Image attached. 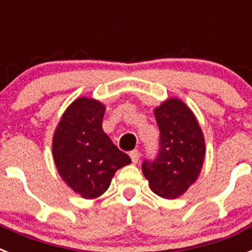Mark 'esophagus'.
<instances>
[{
  "instance_id": "1",
  "label": "esophagus",
  "mask_w": 252,
  "mask_h": 252,
  "mask_svg": "<svg viewBox=\"0 0 252 252\" xmlns=\"http://www.w3.org/2000/svg\"><path fill=\"white\" fill-rule=\"evenodd\" d=\"M130 158H131V160H132L133 164H136L140 159V153L137 150H132L130 153Z\"/></svg>"
}]
</instances>
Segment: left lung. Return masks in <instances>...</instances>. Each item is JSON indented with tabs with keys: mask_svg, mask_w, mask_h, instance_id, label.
Listing matches in <instances>:
<instances>
[{
	"mask_svg": "<svg viewBox=\"0 0 252 252\" xmlns=\"http://www.w3.org/2000/svg\"><path fill=\"white\" fill-rule=\"evenodd\" d=\"M160 131L159 153L142 162V173L154 193L175 199L197 180L206 155L203 132L184 102L169 98L155 108Z\"/></svg>",
	"mask_w": 252,
	"mask_h": 252,
	"instance_id": "8db88e82",
	"label": "left lung"
}]
</instances>
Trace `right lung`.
I'll return each mask as SVG.
<instances>
[{
    "mask_svg": "<svg viewBox=\"0 0 252 252\" xmlns=\"http://www.w3.org/2000/svg\"><path fill=\"white\" fill-rule=\"evenodd\" d=\"M104 106L87 97L66 108L53 137V158L62 179L86 199L106 192L113 175L131 162L102 128Z\"/></svg>",
    "mask_w": 252,
    "mask_h": 252,
    "instance_id": "1",
    "label": "right lung"
}]
</instances>
